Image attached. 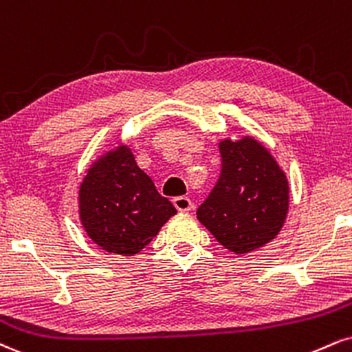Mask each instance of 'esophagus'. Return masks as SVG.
I'll return each mask as SVG.
<instances>
[{
  "instance_id": "34e87169",
  "label": "esophagus",
  "mask_w": 352,
  "mask_h": 352,
  "mask_svg": "<svg viewBox=\"0 0 352 352\" xmlns=\"http://www.w3.org/2000/svg\"><path fill=\"white\" fill-rule=\"evenodd\" d=\"M173 205H175V208L182 211V213H187V211L193 208V203L188 197H175L173 198Z\"/></svg>"
}]
</instances>
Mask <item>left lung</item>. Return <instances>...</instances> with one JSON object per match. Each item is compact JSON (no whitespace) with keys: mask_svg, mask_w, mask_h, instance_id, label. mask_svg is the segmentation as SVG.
<instances>
[{"mask_svg":"<svg viewBox=\"0 0 352 352\" xmlns=\"http://www.w3.org/2000/svg\"><path fill=\"white\" fill-rule=\"evenodd\" d=\"M221 173L197 218L234 254L256 251L282 230L289 211V180L254 138L219 142Z\"/></svg>","mask_w":352,"mask_h":352,"instance_id":"left-lung-1","label":"left lung"}]
</instances>
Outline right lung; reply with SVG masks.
<instances>
[{"instance_id": "right-lung-1", "label": "right lung", "mask_w": 352, "mask_h": 352, "mask_svg": "<svg viewBox=\"0 0 352 352\" xmlns=\"http://www.w3.org/2000/svg\"><path fill=\"white\" fill-rule=\"evenodd\" d=\"M80 221L103 251L134 256L177 213L154 182L135 164L128 146L91 164L78 190Z\"/></svg>"}]
</instances>
